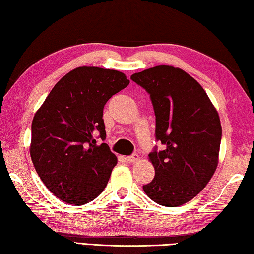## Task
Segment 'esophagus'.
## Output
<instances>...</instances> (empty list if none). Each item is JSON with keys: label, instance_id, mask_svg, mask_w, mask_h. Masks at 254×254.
<instances>
[{"label": "esophagus", "instance_id": "34e87169", "mask_svg": "<svg viewBox=\"0 0 254 254\" xmlns=\"http://www.w3.org/2000/svg\"><path fill=\"white\" fill-rule=\"evenodd\" d=\"M139 159H140V157H139V154H137V153H133V154H131V156L127 157V160L128 162H135V161L139 160Z\"/></svg>", "mask_w": 254, "mask_h": 254}]
</instances>
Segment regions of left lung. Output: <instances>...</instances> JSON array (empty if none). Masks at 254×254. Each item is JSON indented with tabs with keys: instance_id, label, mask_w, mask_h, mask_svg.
<instances>
[{
	"instance_id": "1",
	"label": "left lung",
	"mask_w": 254,
	"mask_h": 254,
	"mask_svg": "<svg viewBox=\"0 0 254 254\" xmlns=\"http://www.w3.org/2000/svg\"><path fill=\"white\" fill-rule=\"evenodd\" d=\"M131 79L150 95L156 139L165 147L149 153L156 175L143 190L159 205L180 206L198 195L216 170L220 117L204 88L180 68L156 66Z\"/></svg>"
}]
</instances>
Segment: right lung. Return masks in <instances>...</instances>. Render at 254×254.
<instances>
[{"label": "right lung", "instance_id": "obj_1", "mask_svg": "<svg viewBox=\"0 0 254 254\" xmlns=\"http://www.w3.org/2000/svg\"><path fill=\"white\" fill-rule=\"evenodd\" d=\"M130 84L121 71L78 67L51 89L34 114L30 154L42 183L63 201L84 205L104 190L118 163L106 143L103 109Z\"/></svg>", "mask_w": 254, "mask_h": 254}]
</instances>
